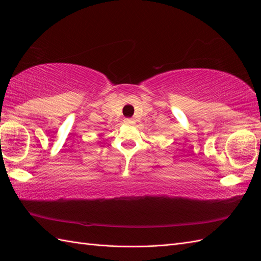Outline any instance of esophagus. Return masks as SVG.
I'll return each instance as SVG.
<instances>
[{
  "label": "esophagus",
  "mask_w": 261,
  "mask_h": 261,
  "mask_svg": "<svg viewBox=\"0 0 261 261\" xmlns=\"http://www.w3.org/2000/svg\"><path fill=\"white\" fill-rule=\"evenodd\" d=\"M124 123L127 124V125H131V124L135 123V121L132 120V119H130V118H126V119L124 120Z\"/></svg>",
  "instance_id": "34e87169"
}]
</instances>
